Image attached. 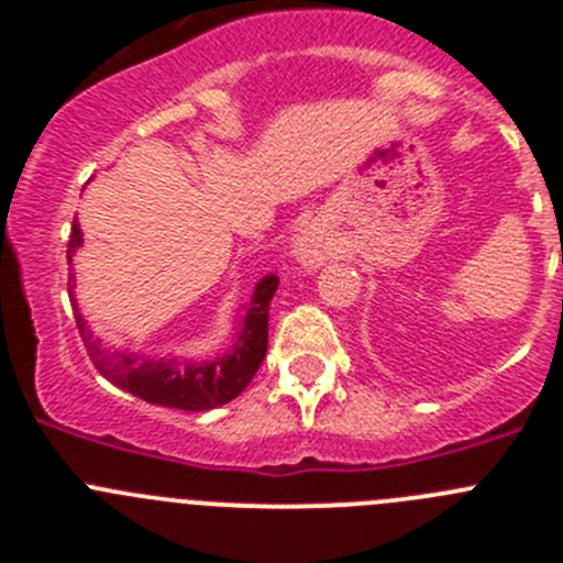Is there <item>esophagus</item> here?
Instances as JSON below:
<instances>
[{
	"instance_id": "esophagus-1",
	"label": "esophagus",
	"mask_w": 563,
	"mask_h": 563,
	"mask_svg": "<svg viewBox=\"0 0 563 563\" xmlns=\"http://www.w3.org/2000/svg\"><path fill=\"white\" fill-rule=\"evenodd\" d=\"M296 256L301 258V265L321 267L330 258V239L321 231H305V236L298 239Z\"/></svg>"
}]
</instances>
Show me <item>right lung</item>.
Listing matches in <instances>:
<instances>
[{
    "label": "right lung",
    "instance_id": "1",
    "mask_svg": "<svg viewBox=\"0 0 563 563\" xmlns=\"http://www.w3.org/2000/svg\"><path fill=\"white\" fill-rule=\"evenodd\" d=\"M78 245H81V228H78V222H73V233H69L67 242V262H73V253H76ZM276 287V276H265L258 282L256 290H253L251 310H247L245 324H242L233 350L225 357H213L208 363L148 361V357L126 355V352H109L98 346L81 316H76V327L81 332V341L87 346L92 366L107 380H112L118 389L141 397L146 402H154V406H166V409L208 411L242 395L258 372V366H262V361H265L267 312H271ZM73 307H76V298H73Z\"/></svg>",
    "mask_w": 563,
    "mask_h": 563
}]
</instances>
